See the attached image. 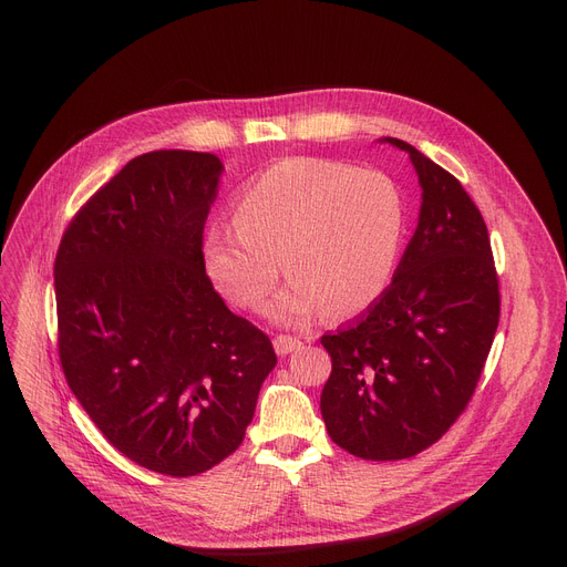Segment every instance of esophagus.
<instances>
[{
	"instance_id": "34e87169",
	"label": "esophagus",
	"mask_w": 567,
	"mask_h": 567,
	"mask_svg": "<svg viewBox=\"0 0 567 567\" xmlns=\"http://www.w3.org/2000/svg\"><path fill=\"white\" fill-rule=\"evenodd\" d=\"M274 347H276V353L287 355V353H291V351H296V349H301V340L289 338V336H278V338L274 340Z\"/></svg>"
}]
</instances>
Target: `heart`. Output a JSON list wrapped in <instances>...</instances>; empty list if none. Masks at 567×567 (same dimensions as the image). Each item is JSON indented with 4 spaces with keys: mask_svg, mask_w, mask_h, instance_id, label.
I'll return each mask as SVG.
<instances>
[{
    "mask_svg": "<svg viewBox=\"0 0 567 567\" xmlns=\"http://www.w3.org/2000/svg\"><path fill=\"white\" fill-rule=\"evenodd\" d=\"M398 188L379 172L323 158H285L241 188L234 225L204 236L214 285L241 310H259L282 271L291 282L268 308L280 323L321 310L349 317L389 285L402 238Z\"/></svg>",
    "mask_w": 567,
    "mask_h": 567,
    "instance_id": "1",
    "label": "heart"
}]
</instances>
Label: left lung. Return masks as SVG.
<instances>
[{"label":"left lung","instance_id":"obj_1","mask_svg":"<svg viewBox=\"0 0 567 567\" xmlns=\"http://www.w3.org/2000/svg\"><path fill=\"white\" fill-rule=\"evenodd\" d=\"M419 174V225L379 301L321 344L331 377L321 419L347 453L406 460L436 443L466 409L498 326L487 225L457 178L419 148L381 137Z\"/></svg>","mask_w":567,"mask_h":567}]
</instances>
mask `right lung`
<instances>
[{
	"instance_id": "add662e5",
	"label": "right lung",
	"mask_w": 567,
	"mask_h": 567,
	"mask_svg": "<svg viewBox=\"0 0 567 567\" xmlns=\"http://www.w3.org/2000/svg\"><path fill=\"white\" fill-rule=\"evenodd\" d=\"M223 169L184 148L133 158L80 208L54 259L73 395L118 453L174 478L241 445L278 363L206 276L202 234Z\"/></svg>"
}]
</instances>
